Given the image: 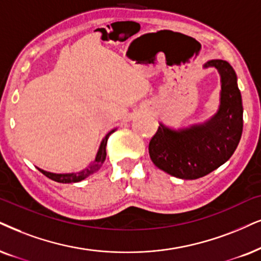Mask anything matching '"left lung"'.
<instances>
[{"label": "left lung", "mask_w": 261, "mask_h": 261, "mask_svg": "<svg viewBox=\"0 0 261 261\" xmlns=\"http://www.w3.org/2000/svg\"><path fill=\"white\" fill-rule=\"evenodd\" d=\"M214 67L220 75L218 111L203 123L173 128L160 121L149 142L153 164L171 176L197 179L217 170L231 158L243 128V107L237 75L224 60H210L203 68Z\"/></svg>", "instance_id": "left-lung-1"}]
</instances>
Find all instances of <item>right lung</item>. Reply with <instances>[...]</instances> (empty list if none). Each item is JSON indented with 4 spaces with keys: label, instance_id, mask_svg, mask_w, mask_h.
<instances>
[{
    "label": "right lung",
    "instance_id": "add662e5",
    "mask_svg": "<svg viewBox=\"0 0 261 261\" xmlns=\"http://www.w3.org/2000/svg\"><path fill=\"white\" fill-rule=\"evenodd\" d=\"M115 130H117V128H113V130L110 131V133H108L106 136L103 137V140L101 141V144H100V147H98V150L96 153V156H95V160L91 161V163L88 165V167H85V169L78 171V172L54 173V172H48V171L39 169V167H37V169L41 171V172L44 174V176H47L48 178H50L51 180H55V182H58V183H77V182H81V180L85 179L87 177L91 176V174H94L95 172H96V171L100 170L102 164H103L105 160H106V155H107L106 146H107L108 137H110Z\"/></svg>",
    "mask_w": 261,
    "mask_h": 261
}]
</instances>
